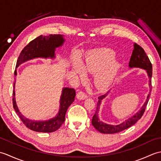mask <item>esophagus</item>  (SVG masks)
Here are the masks:
<instances>
[{"label":"esophagus","instance_id":"esophagus-1","mask_svg":"<svg viewBox=\"0 0 161 161\" xmlns=\"http://www.w3.org/2000/svg\"><path fill=\"white\" fill-rule=\"evenodd\" d=\"M77 97L79 99V100H84L87 97V95L84 93V91H80L79 93L77 94Z\"/></svg>","mask_w":161,"mask_h":161}]
</instances>
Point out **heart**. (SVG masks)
<instances>
[{
    "mask_svg": "<svg viewBox=\"0 0 161 161\" xmlns=\"http://www.w3.org/2000/svg\"><path fill=\"white\" fill-rule=\"evenodd\" d=\"M115 53L110 48L102 47L88 51L85 55L82 66L80 62L74 63L73 69L83 77L84 71L95 75L93 83L95 88L104 91L111 86L117 75L119 64L115 59Z\"/></svg>",
    "mask_w": 161,
    "mask_h": 161,
    "instance_id": "1",
    "label": "heart"
}]
</instances>
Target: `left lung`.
<instances>
[{
	"label": "left lung",
	"instance_id": "1",
	"mask_svg": "<svg viewBox=\"0 0 161 161\" xmlns=\"http://www.w3.org/2000/svg\"><path fill=\"white\" fill-rule=\"evenodd\" d=\"M129 66L130 68H141L146 70L147 72L148 76L149 77V84L150 86H152L151 78L152 77V64L151 63V61H150L148 56L147 55L146 53L145 52L144 49L136 43H134V48H133L131 59H130ZM150 92H151V90H150ZM108 93L109 91L107 92V93L98 97L99 100L97 103L96 111H95L93 119H92V125H93L94 127L97 130H98L100 132L103 133H116L120 132L123 131V130L128 129L130 126H131L134 124H136V122L142 118L143 114H144L147 104L149 102L150 95L149 93L148 95L147 98L146 102H145L144 105L142 106L141 110H140L136 115H133V117L126 119L124 122H122L118 125H111L102 122L98 118V111L99 109H100L101 101L102 99L107 96Z\"/></svg>",
	"mask_w": 161,
	"mask_h": 161
}]
</instances>
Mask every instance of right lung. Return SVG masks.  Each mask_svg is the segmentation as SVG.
<instances>
[{"label": "right lung", "mask_w": 161, "mask_h": 161, "mask_svg": "<svg viewBox=\"0 0 161 161\" xmlns=\"http://www.w3.org/2000/svg\"><path fill=\"white\" fill-rule=\"evenodd\" d=\"M64 42L63 36L61 35H50L36 37L30 42L20 52L16 62V68L25 61L36 57L47 58L54 57V50L56 47L62 46ZM16 75V70L14 71ZM15 82L13 90V107L20 119L27 127L37 132L51 133L60 128L65 121V116L68 108L75 100L76 93L73 88H64L60 100V109L59 114L54 118L47 121H33L24 117L19 111L15 100Z\"/></svg>", "instance_id": "1"}]
</instances>
